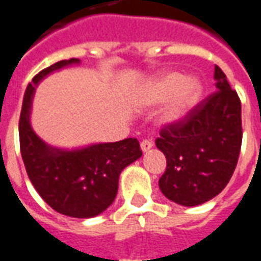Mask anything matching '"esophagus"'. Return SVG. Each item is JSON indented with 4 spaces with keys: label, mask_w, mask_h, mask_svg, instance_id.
Listing matches in <instances>:
<instances>
[{
    "label": "esophagus",
    "mask_w": 261,
    "mask_h": 261,
    "mask_svg": "<svg viewBox=\"0 0 261 261\" xmlns=\"http://www.w3.org/2000/svg\"><path fill=\"white\" fill-rule=\"evenodd\" d=\"M151 147H153V142H151V140H147V139H146V140H143V142L140 143V149H142V151H143V153L149 151Z\"/></svg>",
    "instance_id": "34e87169"
}]
</instances>
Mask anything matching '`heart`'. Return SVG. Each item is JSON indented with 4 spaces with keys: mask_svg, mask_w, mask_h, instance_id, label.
Instances as JSON below:
<instances>
[{
    "mask_svg": "<svg viewBox=\"0 0 261 261\" xmlns=\"http://www.w3.org/2000/svg\"><path fill=\"white\" fill-rule=\"evenodd\" d=\"M203 93L204 85L197 76L163 72L144 85L140 91V102L144 107H155L167 101L160 112V121L167 126H175L188 119Z\"/></svg>",
    "mask_w": 261,
    "mask_h": 261,
    "instance_id": "b5f03b06",
    "label": "heart"
}]
</instances>
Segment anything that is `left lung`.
Listing matches in <instances>:
<instances>
[{"label":"left lung","mask_w":261,"mask_h":261,"mask_svg":"<svg viewBox=\"0 0 261 261\" xmlns=\"http://www.w3.org/2000/svg\"><path fill=\"white\" fill-rule=\"evenodd\" d=\"M214 81L216 93L186 121L163 129L155 140L167 159L160 189L180 206H199L216 197L237 167L242 144L241 100L217 65Z\"/></svg>","instance_id":"obj_1"}]
</instances>
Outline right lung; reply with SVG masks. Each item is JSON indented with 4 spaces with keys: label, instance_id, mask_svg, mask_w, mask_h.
<instances>
[{
    "label": "right lung",
    "instance_id": "right-lung-1",
    "mask_svg": "<svg viewBox=\"0 0 261 261\" xmlns=\"http://www.w3.org/2000/svg\"><path fill=\"white\" fill-rule=\"evenodd\" d=\"M70 58L43 69L24 91L19 119L20 154L34 189L55 211L73 218H91L111 206L123 168L142 157L136 139L114 143H93L77 149H61L45 143L30 122L36 87L47 76L79 65Z\"/></svg>",
    "mask_w": 261,
    "mask_h": 261
}]
</instances>
